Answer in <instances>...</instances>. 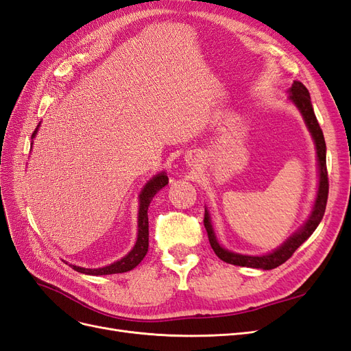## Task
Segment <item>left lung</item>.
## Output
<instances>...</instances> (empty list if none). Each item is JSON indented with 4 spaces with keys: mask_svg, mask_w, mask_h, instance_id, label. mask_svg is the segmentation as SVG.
<instances>
[{
    "mask_svg": "<svg viewBox=\"0 0 351 351\" xmlns=\"http://www.w3.org/2000/svg\"><path fill=\"white\" fill-rule=\"evenodd\" d=\"M290 99L295 104V107L300 110L307 129H309V132L312 133V137L316 145L317 164H319V189H317V197L315 200L312 215L309 219H307L306 224L299 231L294 232V234L287 240L280 249H277L269 254H265V256H247V254L228 252L224 247L219 246V243L217 241V237L214 234V230H212V226H210L208 210L205 209L204 226L208 232L210 247L214 249L215 254L221 261H224L227 263L237 265V267H249V268H261V269H274L280 267V265H282L285 261H289L293 256V253L312 236V232L316 230L317 226H319V222L322 221V217L325 214L329 182H328V171H326V145L324 139V133L313 112L309 90L306 89L303 83L300 82L293 83V86L290 89Z\"/></svg>",
    "mask_w": 351,
    "mask_h": 351,
    "instance_id": "1",
    "label": "left lung"
}]
</instances>
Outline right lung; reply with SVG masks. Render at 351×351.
<instances>
[{"mask_svg":"<svg viewBox=\"0 0 351 351\" xmlns=\"http://www.w3.org/2000/svg\"><path fill=\"white\" fill-rule=\"evenodd\" d=\"M36 134V130L32 134V139H34ZM168 183V177L161 173L155 176L152 180L147 182V184L143 187L142 193H141V205H139V232H137V241L134 244V247L132 249V252L124 256L123 259L117 261L108 267L105 268H98V269H88V268H80L76 267V265H70V267L82 274H88V275H110V274H121V272H127L132 271L133 268H136L137 265L142 262V259L145 258V254L147 252V247H149V222H147V206H149L152 197L161 190L164 186H167Z\"/></svg>","mask_w":351,"mask_h":351,"instance_id":"add662e5","label":"right lung"}]
</instances>
